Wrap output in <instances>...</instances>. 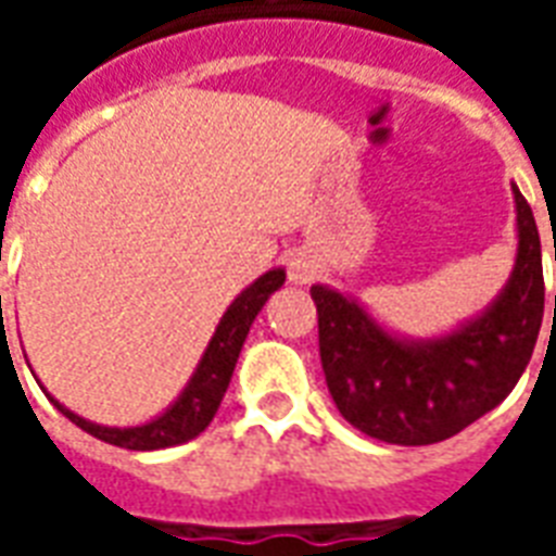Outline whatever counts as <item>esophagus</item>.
Listing matches in <instances>:
<instances>
[{
	"label": "esophagus",
	"instance_id": "1",
	"mask_svg": "<svg viewBox=\"0 0 556 556\" xmlns=\"http://www.w3.org/2000/svg\"><path fill=\"white\" fill-rule=\"evenodd\" d=\"M315 277V265L306 258V255H298L289 262V279L291 282H309Z\"/></svg>",
	"mask_w": 556,
	"mask_h": 556
}]
</instances>
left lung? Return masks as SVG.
Returning a JSON list of instances; mask_svg holds the SVG:
<instances>
[{
	"label": "left lung",
	"instance_id": "1",
	"mask_svg": "<svg viewBox=\"0 0 556 556\" xmlns=\"http://www.w3.org/2000/svg\"><path fill=\"white\" fill-rule=\"evenodd\" d=\"M513 193L518 258L509 286L485 313L450 337L405 342L381 330L339 291L309 289L318 309L327 390L354 429L387 443L426 446L458 434L513 393L545 313L536 219L518 187Z\"/></svg>",
	"mask_w": 556,
	"mask_h": 556
}]
</instances>
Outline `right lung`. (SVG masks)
<instances>
[{
  "mask_svg": "<svg viewBox=\"0 0 556 556\" xmlns=\"http://www.w3.org/2000/svg\"><path fill=\"white\" fill-rule=\"evenodd\" d=\"M286 282V270H267L265 277H258L247 291H241L235 303H231L223 321L217 325V333L207 342V351L199 369L190 378V384L181 393V399L172 405L163 417L151 419L146 426H134V429H106L98 422L77 417L74 410L59 405L50 399L55 408L62 410L71 422H77L79 429L94 434L98 441L113 443V446H125V450H163V446H175L195 438L199 431L207 429V422L217 414L219 402L226 396V387L235 372V363L243 349V339L250 333V325L255 321L258 309L265 301ZM2 301V298H0Z\"/></svg>",
  "mask_w": 556,
  "mask_h": 556,
  "instance_id": "obj_1",
  "label": "right lung"
}]
</instances>
